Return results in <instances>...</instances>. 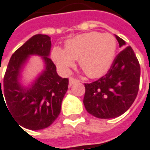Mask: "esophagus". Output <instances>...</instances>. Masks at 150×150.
I'll list each match as a JSON object with an SVG mask.
<instances>
[{
    "label": "esophagus",
    "mask_w": 150,
    "mask_h": 150,
    "mask_svg": "<svg viewBox=\"0 0 150 150\" xmlns=\"http://www.w3.org/2000/svg\"><path fill=\"white\" fill-rule=\"evenodd\" d=\"M77 79H75V78H73V77H70L69 78V86H72L73 84H74L75 82H77Z\"/></svg>",
    "instance_id": "esophagus-1"
}]
</instances>
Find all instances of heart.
<instances>
[{"instance_id":"b5f03b06","label":"heart","mask_w":150,"mask_h":150,"mask_svg":"<svg viewBox=\"0 0 150 150\" xmlns=\"http://www.w3.org/2000/svg\"><path fill=\"white\" fill-rule=\"evenodd\" d=\"M117 41L111 34L91 32L69 39L65 50L54 47L52 59L64 73H69L79 59V65L88 77L96 78L107 73L115 57Z\"/></svg>"}]
</instances>
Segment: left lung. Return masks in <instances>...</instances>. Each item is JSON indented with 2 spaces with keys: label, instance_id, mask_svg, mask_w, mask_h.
Segmentation results:
<instances>
[{
  "label": "left lung",
  "instance_id": "left-lung-1",
  "mask_svg": "<svg viewBox=\"0 0 150 150\" xmlns=\"http://www.w3.org/2000/svg\"><path fill=\"white\" fill-rule=\"evenodd\" d=\"M119 46L126 43L116 36ZM140 67L131 46H127L112 62L108 73L91 83H85L83 104L86 111L98 118H113L128 109L140 87Z\"/></svg>",
  "mask_w": 150,
  "mask_h": 150
}]
</instances>
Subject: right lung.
<instances>
[{
    "label": "right lung",
    "instance_id": "1",
    "mask_svg": "<svg viewBox=\"0 0 150 150\" xmlns=\"http://www.w3.org/2000/svg\"><path fill=\"white\" fill-rule=\"evenodd\" d=\"M50 40L47 35L37 34L15 50L4 76L3 91L1 86V101H5L4 96L5 105L18 124L34 131L48 127L57 118L69 87V79L58 75L56 66L48 57ZM31 54L42 56L46 69L30 88L24 89L19 84L18 77L20 69Z\"/></svg>",
    "mask_w": 150,
    "mask_h": 150
}]
</instances>
